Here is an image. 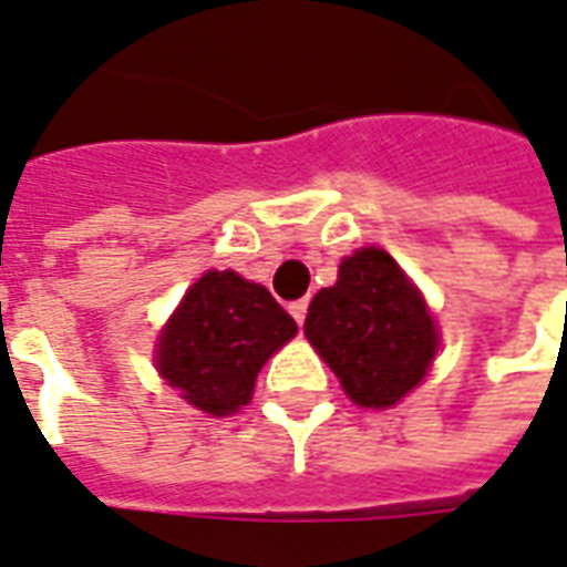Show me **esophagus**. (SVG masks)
I'll list each match as a JSON object with an SVG mask.
<instances>
[{"mask_svg":"<svg viewBox=\"0 0 567 567\" xmlns=\"http://www.w3.org/2000/svg\"><path fill=\"white\" fill-rule=\"evenodd\" d=\"M290 315L296 317V323L302 327L305 315H308V299H296V302H290Z\"/></svg>","mask_w":567,"mask_h":567,"instance_id":"1","label":"esophagus"}]
</instances>
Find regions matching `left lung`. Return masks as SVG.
<instances>
[{
  "label": "left lung",
  "mask_w": 567,
  "mask_h": 567,
  "mask_svg": "<svg viewBox=\"0 0 567 567\" xmlns=\"http://www.w3.org/2000/svg\"><path fill=\"white\" fill-rule=\"evenodd\" d=\"M305 336L367 409L396 403L436 357V327L421 292L375 247L348 256L336 287L311 299Z\"/></svg>",
  "instance_id": "left-lung-1"
}]
</instances>
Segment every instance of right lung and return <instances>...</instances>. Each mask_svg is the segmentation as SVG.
I'll list each match as a JSON object with an SVG mask.
<instances>
[{
	"instance_id": "add662e5",
	"label": "right lung",
	"mask_w": 567,
	"mask_h": 567,
	"mask_svg": "<svg viewBox=\"0 0 567 567\" xmlns=\"http://www.w3.org/2000/svg\"><path fill=\"white\" fill-rule=\"evenodd\" d=\"M296 336L275 296L235 271H207L158 339V372L207 415L250 403L265 360Z\"/></svg>"
}]
</instances>
